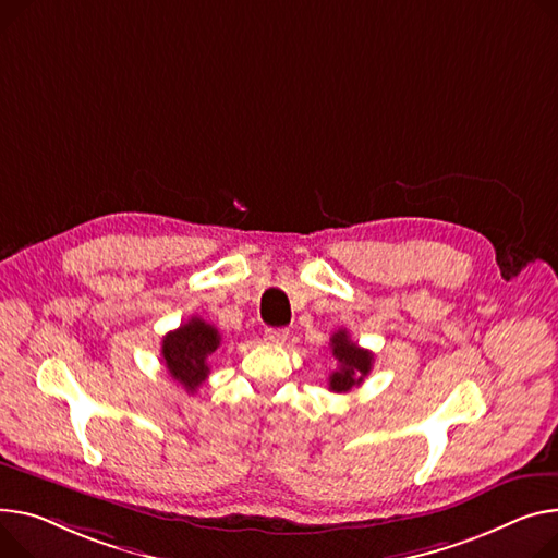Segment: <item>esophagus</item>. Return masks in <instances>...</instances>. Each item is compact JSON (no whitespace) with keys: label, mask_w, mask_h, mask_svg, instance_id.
<instances>
[{"label":"esophagus","mask_w":558,"mask_h":558,"mask_svg":"<svg viewBox=\"0 0 558 558\" xmlns=\"http://www.w3.org/2000/svg\"><path fill=\"white\" fill-rule=\"evenodd\" d=\"M287 337H289V331L284 327H269V329H265V337L263 339L269 345H280V343L287 341Z\"/></svg>","instance_id":"34e87169"}]
</instances>
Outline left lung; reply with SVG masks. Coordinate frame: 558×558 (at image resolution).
Listing matches in <instances>:
<instances>
[{"mask_svg":"<svg viewBox=\"0 0 558 558\" xmlns=\"http://www.w3.org/2000/svg\"><path fill=\"white\" fill-rule=\"evenodd\" d=\"M331 354L339 361V367L329 375V390L333 392H350L352 388L361 386L363 379L373 369V352L359 348L354 341H350L348 329L333 331L329 339Z\"/></svg>","mask_w":558,"mask_h":558,"instance_id":"left-lung-1","label":"left lung"}]
</instances>
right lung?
<instances>
[{"label":"right lung","instance_id":"right-lung-1","mask_svg":"<svg viewBox=\"0 0 558 558\" xmlns=\"http://www.w3.org/2000/svg\"><path fill=\"white\" fill-rule=\"evenodd\" d=\"M221 337L215 325L193 316L179 329L168 331L161 343V361L185 392H195L208 377V356L219 348Z\"/></svg>","mask_w":558,"mask_h":558}]
</instances>
